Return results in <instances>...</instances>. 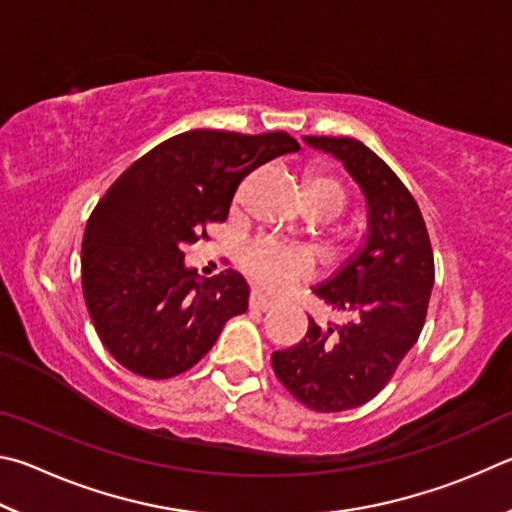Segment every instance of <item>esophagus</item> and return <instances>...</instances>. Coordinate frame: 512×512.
Segmentation results:
<instances>
[{
  "instance_id": "obj_1",
  "label": "esophagus",
  "mask_w": 512,
  "mask_h": 512,
  "mask_svg": "<svg viewBox=\"0 0 512 512\" xmlns=\"http://www.w3.org/2000/svg\"><path fill=\"white\" fill-rule=\"evenodd\" d=\"M274 308V303L270 301V299H265L263 294H258V292H251V297H249V310H254V312H267V310H272Z\"/></svg>"
}]
</instances>
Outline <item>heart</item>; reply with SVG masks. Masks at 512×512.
Listing matches in <instances>:
<instances>
[{"instance_id": "b5f03b06", "label": "heart", "mask_w": 512, "mask_h": 512, "mask_svg": "<svg viewBox=\"0 0 512 512\" xmlns=\"http://www.w3.org/2000/svg\"><path fill=\"white\" fill-rule=\"evenodd\" d=\"M301 200L310 215L328 218L344 209L346 191L339 179L312 170L303 177ZM240 267L258 288L267 292H288L308 276V261L299 251L270 240H254L240 251Z\"/></svg>"}]
</instances>
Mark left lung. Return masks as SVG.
I'll use <instances>...</instances> for the list:
<instances>
[{"label":"left lung","mask_w":512,"mask_h":512,"mask_svg":"<svg viewBox=\"0 0 512 512\" xmlns=\"http://www.w3.org/2000/svg\"><path fill=\"white\" fill-rule=\"evenodd\" d=\"M344 161L369 204L366 245L317 297L353 319L321 328L308 321L299 344L272 355L276 378L321 414L373 400L418 342L434 285V251L423 213L400 177L351 137H306Z\"/></svg>","instance_id":"8db88e82"}]
</instances>
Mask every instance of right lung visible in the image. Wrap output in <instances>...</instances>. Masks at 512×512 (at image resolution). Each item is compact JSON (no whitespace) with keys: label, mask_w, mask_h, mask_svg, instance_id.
Returning <instances> with one entry per match:
<instances>
[{"label":"right lung","mask_w":512,"mask_h":512,"mask_svg":"<svg viewBox=\"0 0 512 512\" xmlns=\"http://www.w3.org/2000/svg\"><path fill=\"white\" fill-rule=\"evenodd\" d=\"M299 141L288 132L175 134L116 177L96 204L80 251L89 317L116 362L168 380L211 351L224 324L247 310L249 285L224 270L200 279L184 247L224 222L251 170Z\"/></svg>","instance_id":"obj_1"}]
</instances>
